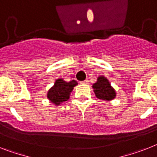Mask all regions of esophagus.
<instances>
[{"label": "esophagus", "mask_w": 157, "mask_h": 157, "mask_svg": "<svg viewBox=\"0 0 157 157\" xmlns=\"http://www.w3.org/2000/svg\"><path fill=\"white\" fill-rule=\"evenodd\" d=\"M81 84H84V85H87V84H89V80H85V81H82V82H81Z\"/></svg>", "instance_id": "1"}]
</instances>
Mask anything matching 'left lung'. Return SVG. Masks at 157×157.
Returning a JSON list of instances; mask_svg holds the SVG:
<instances>
[{"label": "left lung", "instance_id": "1", "mask_svg": "<svg viewBox=\"0 0 157 157\" xmlns=\"http://www.w3.org/2000/svg\"><path fill=\"white\" fill-rule=\"evenodd\" d=\"M96 97L103 101H112L116 97V91L111 86L109 80L103 76H99L97 81L93 85Z\"/></svg>", "mask_w": 157, "mask_h": 157}]
</instances>
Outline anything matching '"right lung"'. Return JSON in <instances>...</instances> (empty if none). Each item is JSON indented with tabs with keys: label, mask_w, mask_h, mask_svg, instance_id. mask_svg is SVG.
Wrapping results in <instances>:
<instances>
[{
	"label": "right lung",
	"mask_w": 157,
	"mask_h": 157,
	"mask_svg": "<svg viewBox=\"0 0 157 157\" xmlns=\"http://www.w3.org/2000/svg\"><path fill=\"white\" fill-rule=\"evenodd\" d=\"M76 85H77L76 81L67 82L62 78L57 79L53 86L48 91L47 97L54 105H60L62 102L69 99L71 92Z\"/></svg>",
	"instance_id": "1"
}]
</instances>
